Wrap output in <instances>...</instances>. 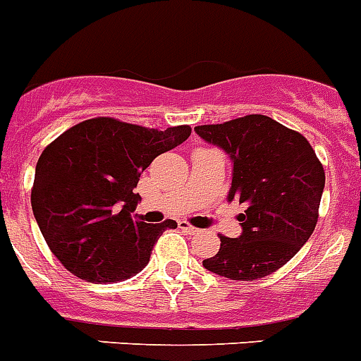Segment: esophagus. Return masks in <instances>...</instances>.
Returning <instances> with one entry per match:
<instances>
[{
  "label": "esophagus",
  "mask_w": 361,
  "mask_h": 361,
  "mask_svg": "<svg viewBox=\"0 0 361 361\" xmlns=\"http://www.w3.org/2000/svg\"><path fill=\"white\" fill-rule=\"evenodd\" d=\"M178 228H180V230H184V232L192 233V235H195V233H201V230H199V228L192 226V224H188L186 221H180V223H178Z\"/></svg>",
  "instance_id": "esophagus-1"
}]
</instances>
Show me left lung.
<instances>
[{
	"mask_svg": "<svg viewBox=\"0 0 361 361\" xmlns=\"http://www.w3.org/2000/svg\"><path fill=\"white\" fill-rule=\"evenodd\" d=\"M204 142L232 160L228 202L239 201L241 235H221L202 267L217 276L254 281L281 269L309 241L318 223L325 171L303 135L264 115L197 126Z\"/></svg>",
	"mask_w": 361,
	"mask_h": 361,
	"instance_id": "1",
	"label": "left lung"
}]
</instances>
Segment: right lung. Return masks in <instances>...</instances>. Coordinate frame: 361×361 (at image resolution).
<instances>
[{
    "mask_svg": "<svg viewBox=\"0 0 361 361\" xmlns=\"http://www.w3.org/2000/svg\"><path fill=\"white\" fill-rule=\"evenodd\" d=\"M190 126L164 131L91 118L73 126L39 155L30 193L49 248L76 277L97 285L146 269L153 245L175 221H137L140 175L160 153L183 144Z\"/></svg>",
    "mask_w": 361,
    "mask_h": 361,
    "instance_id": "right-lung-1",
    "label": "right lung"
}]
</instances>
